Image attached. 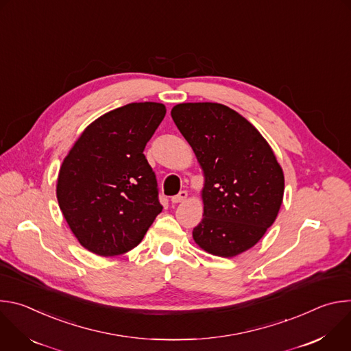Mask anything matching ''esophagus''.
<instances>
[{
	"label": "esophagus",
	"instance_id": "esophagus-1",
	"mask_svg": "<svg viewBox=\"0 0 351 351\" xmlns=\"http://www.w3.org/2000/svg\"><path fill=\"white\" fill-rule=\"evenodd\" d=\"M186 198H187V191H186V190H182V191H179L176 195H173V197L171 198V202H172L173 204H179V203L186 202Z\"/></svg>",
	"mask_w": 351,
	"mask_h": 351
}]
</instances>
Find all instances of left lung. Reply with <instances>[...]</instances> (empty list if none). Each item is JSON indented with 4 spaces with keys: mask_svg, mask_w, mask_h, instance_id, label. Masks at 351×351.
<instances>
[{
    "mask_svg": "<svg viewBox=\"0 0 351 351\" xmlns=\"http://www.w3.org/2000/svg\"><path fill=\"white\" fill-rule=\"evenodd\" d=\"M172 119L203 171V219L193 229L204 252L232 258L275 222L285 176L274 149L244 117L218 103H183Z\"/></svg>",
    "mask_w": 351,
    "mask_h": 351,
    "instance_id": "obj_1",
    "label": "left lung"
}]
</instances>
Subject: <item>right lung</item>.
<instances>
[{
	"label": "right lung",
	"instance_id": "obj_1",
	"mask_svg": "<svg viewBox=\"0 0 351 351\" xmlns=\"http://www.w3.org/2000/svg\"><path fill=\"white\" fill-rule=\"evenodd\" d=\"M167 114L132 103L91 122L64 158L57 179L62 215L88 252L114 257L136 247L162 211L143 152Z\"/></svg>",
	"mask_w": 351,
	"mask_h": 351
}]
</instances>
